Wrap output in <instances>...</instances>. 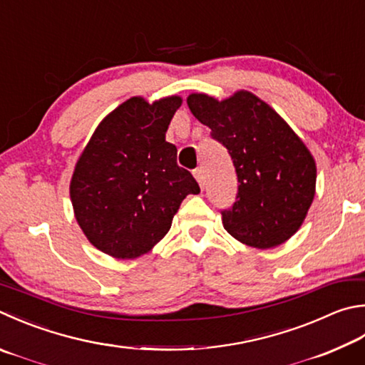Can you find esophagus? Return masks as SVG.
I'll return each mask as SVG.
<instances>
[{
    "mask_svg": "<svg viewBox=\"0 0 365 365\" xmlns=\"http://www.w3.org/2000/svg\"><path fill=\"white\" fill-rule=\"evenodd\" d=\"M193 175H195V178L197 180V183H200V187L204 188V183H205V172H204V169L202 168L195 169L193 170Z\"/></svg>",
    "mask_w": 365,
    "mask_h": 365,
    "instance_id": "obj_1",
    "label": "esophagus"
}]
</instances>
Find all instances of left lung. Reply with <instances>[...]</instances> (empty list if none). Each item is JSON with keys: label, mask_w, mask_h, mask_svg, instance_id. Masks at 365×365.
I'll use <instances>...</instances> for the list:
<instances>
[{"label": "left lung", "mask_w": 365, "mask_h": 365, "mask_svg": "<svg viewBox=\"0 0 365 365\" xmlns=\"http://www.w3.org/2000/svg\"><path fill=\"white\" fill-rule=\"evenodd\" d=\"M187 102L233 160L240 185L235 204L222 210L225 230L257 249L287 241L314 197L316 164L304 143L269 105L247 91L222 102L191 94Z\"/></svg>", "instance_id": "left-lung-1"}]
</instances>
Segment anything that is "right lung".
Wrapping results in <instances>:
<instances>
[{
  "label": "right lung",
  "instance_id": "add662e5",
  "mask_svg": "<svg viewBox=\"0 0 365 365\" xmlns=\"http://www.w3.org/2000/svg\"><path fill=\"white\" fill-rule=\"evenodd\" d=\"M180 97L150 105L132 97L103 119L73 172L70 196L79 227L115 258H135L160 242L188 195L200 193L191 172L165 142Z\"/></svg>",
  "mask_w": 365,
  "mask_h": 365
}]
</instances>
